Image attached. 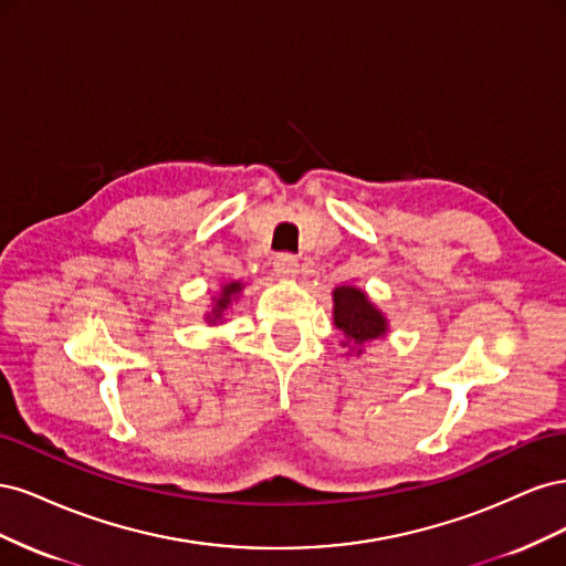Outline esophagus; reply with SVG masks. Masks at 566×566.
Here are the masks:
<instances>
[{
  "label": "esophagus",
  "instance_id": "esophagus-1",
  "mask_svg": "<svg viewBox=\"0 0 566 566\" xmlns=\"http://www.w3.org/2000/svg\"><path fill=\"white\" fill-rule=\"evenodd\" d=\"M297 271H300V260L295 254L283 252L273 260V273H276L279 279H295Z\"/></svg>",
  "mask_w": 566,
  "mask_h": 566
}]
</instances>
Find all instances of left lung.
<instances>
[{"label": "left lung", "mask_w": 566, "mask_h": 566, "mask_svg": "<svg viewBox=\"0 0 566 566\" xmlns=\"http://www.w3.org/2000/svg\"><path fill=\"white\" fill-rule=\"evenodd\" d=\"M335 300V325L345 333L347 342L364 345V342L378 339L387 331L385 316L368 302L366 293L358 287L342 285L333 293Z\"/></svg>", "instance_id": "8db88e82"}]
</instances>
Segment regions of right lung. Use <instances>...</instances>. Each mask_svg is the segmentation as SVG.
Wrapping results in <instances>:
<instances>
[{
  "instance_id": "add662e5",
  "label": "right lung",
  "mask_w": 566,
  "mask_h": 566,
  "mask_svg": "<svg viewBox=\"0 0 566 566\" xmlns=\"http://www.w3.org/2000/svg\"><path fill=\"white\" fill-rule=\"evenodd\" d=\"M238 290H241V283H229V285H224V295H221V297L217 300V310L212 312V314H214V321L221 318V312H224L227 306L231 304V295H235Z\"/></svg>"
}]
</instances>
